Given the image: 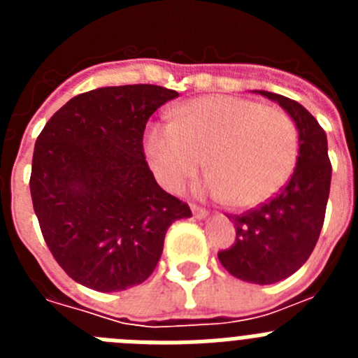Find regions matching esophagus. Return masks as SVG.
<instances>
[{
  "mask_svg": "<svg viewBox=\"0 0 358 358\" xmlns=\"http://www.w3.org/2000/svg\"><path fill=\"white\" fill-rule=\"evenodd\" d=\"M192 211H194V217L195 218H204V217H208V211L204 210V208H201V206H192Z\"/></svg>",
  "mask_w": 358,
  "mask_h": 358,
  "instance_id": "1",
  "label": "esophagus"
}]
</instances>
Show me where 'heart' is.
<instances>
[{
    "label": "heart",
    "instance_id": "b5f03b06",
    "mask_svg": "<svg viewBox=\"0 0 358 358\" xmlns=\"http://www.w3.org/2000/svg\"><path fill=\"white\" fill-rule=\"evenodd\" d=\"M145 154L157 181L179 189L201 169L202 189L249 210L273 199L296 169L299 132L285 110L242 96L211 94L181 103L173 123H152Z\"/></svg>",
    "mask_w": 358,
    "mask_h": 358
}]
</instances>
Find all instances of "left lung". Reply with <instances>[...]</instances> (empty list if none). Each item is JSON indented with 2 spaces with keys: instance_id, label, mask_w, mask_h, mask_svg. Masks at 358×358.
I'll use <instances>...</instances> for the list:
<instances>
[{
  "instance_id": "left-lung-1",
  "label": "left lung",
  "mask_w": 358,
  "mask_h": 358,
  "mask_svg": "<svg viewBox=\"0 0 358 358\" xmlns=\"http://www.w3.org/2000/svg\"><path fill=\"white\" fill-rule=\"evenodd\" d=\"M280 103L299 132V156L287 185L260 206L229 215L236 238L218 251L227 273L248 283L271 285L294 274L317 243L330 195L331 163L327 134L308 110L268 91H258Z\"/></svg>"
}]
</instances>
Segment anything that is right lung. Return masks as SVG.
<instances>
[{"instance_id":"obj_1","label":"right lung","mask_w":358,"mask_h":358,"mask_svg":"<svg viewBox=\"0 0 358 358\" xmlns=\"http://www.w3.org/2000/svg\"><path fill=\"white\" fill-rule=\"evenodd\" d=\"M161 85L98 87L73 96L37 136L30 194L44 242L71 280L98 292L154 273L170 224L192 217L148 169L143 132Z\"/></svg>"}]
</instances>
